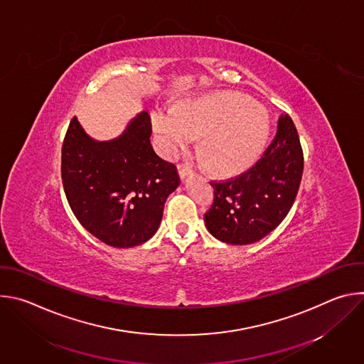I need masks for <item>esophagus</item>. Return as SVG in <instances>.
I'll return each instance as SVG.
<instances>
[{"label":"esophagus","instance_id":"1","mask_svg":"<svg viewBox=\"0 0 364 364\" xmlns=\"http://www.w3.org/2000/svg\"><path fill=\"white\" fill-rule=\"evenodd\" d=\"M178 174H180L181 178H186L187 176H193V168H191V166H188L187 163L178 164Z\"/></svg>","mask_w":364,"mask_h":364}]
</instances>
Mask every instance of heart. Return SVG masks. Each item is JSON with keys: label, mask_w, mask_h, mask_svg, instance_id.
Returning a JSON list of instances; mask_svg holds the SVG:
<instances>
[{"label": "heart", "mask_w": 364, "mask_h": 364, "mask_svg": "<svg viewBox=\"0 0 364 364\" xmlns=\"http://www.w3.org/2000/svg\"><path fill=\"white\" fill-rule=\"evenodd\" d=\"M151 119L170 152L203 136L205 164L222 174L249 167L262 152L269 134V119L262 107L249 97L226 92L187 100L177 111L159 109Z\"/></svg>", "instance_id": "1"}]
</instances>
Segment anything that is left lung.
<instances>
[{
  "label": "left lung",
  "instance_id": "1",
  "mask_svg": "<svg viewBox=\"0 0 364 364\" xmlns=\"http://www.w3.org/2000/svg\"><path fill=\"white\" fill-rule=\"evenodd\" d=\"M304 155L296 128L281 115L272 144L246 173L212 181L215 198L204 223L216 239L250 245L268 236L287 218L296 197Z\"/></svg>",
  "mask_w": 364,
  "mask_h": 364
}]
</instances>
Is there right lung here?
<instances>
[{
	"instance_id": "1",
	"label": "right lung",
	"mask_w": 364,
	"mask_h": 364,
	"mask_svg": "<svg viewBox=\"0 0 364 364\" xmlns=\"http://www.w3.org/2000/svg\"><path fill=\"white\" fill-rule=\"evenodd\" d=\"M142 111L109 141L89 136L75 117L62 148V180L70 209L95 237L132 247L159 230L167 197L180 186L174 164L155 154Z\"/></svg>"
}]
</instances>
